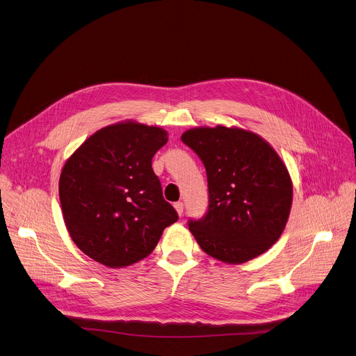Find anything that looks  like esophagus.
<instances>
[{
    "label": "esophagus",
    "mask_w": 356,
    "mask_h": 356,
    "mask_svg": "<svg viewBox=\"0 0 356 356\" xmlns=\"http://www.w3.org/2000/svg\"><path fill=\"white\" fill-rule=\"evenodd\" d=\"M175 209H176L177 214H179V216H181V214H183V209H184V206H183V203H181V202H177V203H175Z\"/></svg>",
    "instance_id": "1"
}]
</instances>
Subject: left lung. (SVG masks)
Listing matches in <instances>:
<instances>
[{"label":"left lung","instance_id":"1","mask_svg":"<svg viewBox=\"0 0 356 356\" xmlns=\"http://www.w3.org/2000/svg\"><path fill=\"white\" fill-rule=\"evenodd\" d=\"M181 140L207 172V214L188 221L202 250L225 264L266 252L281 237L293 204V181L278 153L236 126L193 127Z\"/></svg>","mask_w":356,"mask_h":356}]
</instances>
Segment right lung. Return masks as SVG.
I'll use <instances>...</instances> for the list:
<instances>
[{
    "label": "right lung",
    "mask_w": 356,
    "mask_h": 356,
    "mask_svg": "<svg viewBox=\"0 0 356 356\" xmlns=\"http://www.w3.org/2000/svg\"><path fill=\"white\" fill-rule=\"evenodd\" d=\"M168 139L159 126L118 122L90 135L65 161L59 177L63 221L92 260L111 268L132 266L177 221L152 169Z\"/></svg>",
    "instance_id": "right-lung-1"
}]
</instances>
